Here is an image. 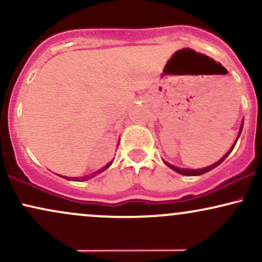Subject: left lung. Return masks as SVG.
<instances>
[{
  "instance_id": "8db88e82",
  "label": "left lung",
  "mask_w": 262,
  "mask_h": 262,
  "mask_svg": "<svg viewBox=\"0 0 262 262\" xmlns=\"http://www.w3.org/2000/svg\"><path fill=\"white\" fill-rule=\"evenodd\" d=\"M243 125H244V121H243V123H242V125H240V129H239V133H237V137H236V140H235V143H234V145L231 146V148L228 150V152L227 154H225L223 158L221 159V160H218L217 162H214V164L213 165H210V166H207V167H203V169H196V170H192V169H181V167H177V166H173V165H170L169 162H166V161H164L165 164L167 165V166L170 167V169H172L173 171H176V172H179V173H181V175H185V176H200V175H203V173H206V172H208V171H210V170H213V169H215V167L218 166V165H221L222 162H223L225 159H227V156L230 154L231 152V150L234 149V146H235V144H236V141H237V139H239V137H240V134H242V130H243Z\"/></svg>"
}]
</instances>
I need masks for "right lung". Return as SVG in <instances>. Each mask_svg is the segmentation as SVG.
I'll return each mask as SVG.
<instances>
[{
	"mask_svg": "<svg viewBox=\"0 0 262 262\" xmlns=\"http://www.w3.org/2000/svg\"><path fill=\"white\" fill-rule=\"evenodd\" d=\"M117 146H118V145H117ZM111 165H112V161H111L110 164H107L106 166L103 167V169H101V170H97V171H96V172L91 173V175L82 176V177H68V176H61V177H64V179L69 180V181H86V180H90V179H92V177H95L96 175H98V173H101L102 171H104V170H106V169H108V167H110Z\"/></svg>",
	"mask_w": 262,
	"mask_h": 262,
	"instance_id": "add662e5",
	"label": "right lung"
}]
</instances>
